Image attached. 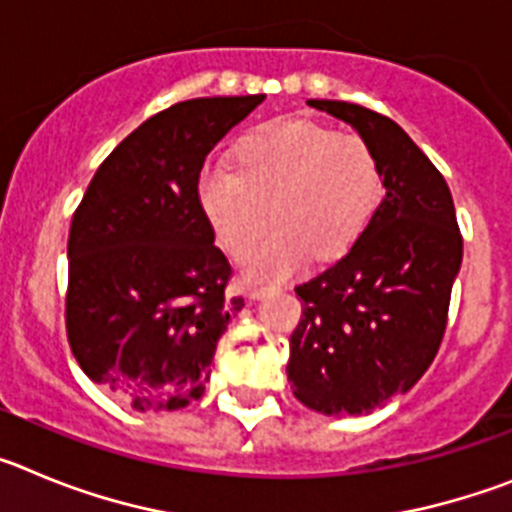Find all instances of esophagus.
<instances>
[{
	"label": "esophagus",
	"instance_id": "esophagus-1",
	"mask_svg": "<svg viewBox=\"0 0 512 512\" xmlns=\"http://www.w3.org/2000/svg\"><path fill=\"white\" fill-rule=\"evenodd\" d=\"M271 289L269 287H248V300H261V297H266L269 295Z\"/></svg>",
	"mask_w": 512,
	"mask_h": 512
}]
</instances>
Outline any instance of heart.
Returning a JSON list of instances; mask_svg holds the SVG:
<instances>
[{"mask_svg": "<svg viewBox=\"0 0 512 512\" xmlns=\"http://www.w3.org/2000/svg\"><path fill=\"white\" fill-rule=\"evenodd\" d=\"M197 200L217 243L241 259L271 216L275 228L246 259L256 282L338 259L359 241L382 200L377 156L356 135L310 120H274L243 135L233 171L202 169Z\"/></svg>", "mask_w": 512, "mask_h": 512, "instance_id": "1", "label": "heart"}]
</instances>
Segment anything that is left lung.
Segmentation results:
<instances>
[{"label": "left lung", "mask_w": 512, "mask_h": 512, "mask_svg": "<svg viewBox=\"0 0 512 512\" xmlns=\"http://www.w3.org/2000/svg\"><path fill=\"white\" fill-rule=\"evenodd\" d=\"M307 104L372 148L384 197L351 251L295 287L305 310L289 338L287 377L315 413L369 415L436 359L464 243L449 184L395 120L361 104Z\"/></svg>", "instance_id": "obj_1"}]
</instances>
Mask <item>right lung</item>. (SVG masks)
I'll return each instance as SVG.
<instances>
[{
	"label": "right lung",
	"mask_w": 512,
	"mask_h": 512,
	"mask_svg": "<svg viewBox=\"0 0 512 512\" xmlns=\"http://www.w3.org/2000/svg\"><path fill=\"white\" fill-rule=\"evenodd\" d=\"M264 102L202 97L148 117L104 158L69 233L66 333L94 384L138 413L205 395L243 297L197 200L212 148Z\"/></svg>",
	"instance_id": "1"
}]
</instances>
